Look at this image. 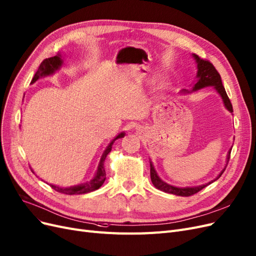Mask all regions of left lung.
Returning a JSON list of instances; mask_svg holds the SVG:
<instances>
[{"instance_id": "obj_1", "label": "left lung", "mask_w": 256, "mask_h": 256, "mask_svg": "<svg viewBox=\"0 0 256 256\" xmlns=\"http://www.w3.org/2000/svg\"><path fill=\"white\" fill-rule=\"evenodd\" d=\"M192 56L194 59H195L196 64H197V75H196L197 80H196L195 84H194V86H192V91L183 90V91H181V93H192V92L198 91L200 89H204V88H206V86H214V89L220 95V98H222L226 109L228 111L233 112L232 104H231L230 100H228V98L226 92L224 90V86H222V77H220L219 73L217 72V70L214 68V66L210 62V61L201 59V58H199V56H197L195 54H192ZM231 150H232V148L228 149V154H226V164H228V160H230ZM226 164L224 166V168L219 172V174L217 176L216 179L213 180V181H210V182L206 183V184H202V185H198V186L178 188V186H174V185H170L168 183L164 182L160 177H158V174H156L154 167V164L150 161V179H152V184L154 185V186L158 190H162L164 192L172 194V195H176V196L188 197V196L194 195V194L198 192L202 188H204L206 185L213 183L214 181L219 179L220 176H222L224 174V172L226 170Z\"/></svg>"}]
</instances>
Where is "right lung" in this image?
I'll list each match as a JSON object with an SVG mask.
<instances>
[{
  "instance_id": "1",
  "label": "right lung",
  "mask_w": 256,
  "mask_h": 256,
  "mask_svg": "<svg viewBox=\"0 0 256 256\" xmlns=\"http://www.w3.org/2000/svg\"><path fill=\"white\" fill-rule=\"evenodd\" d=\"M62 64H64V59H62V56H61L60 52H58V54L54 57H50V58L44 59L41 62L40 66L38 68V71L36 72L34 78L32 79L30 84H34L37 80H39L40 78H44L46 76L52 75L56 71H58L61 66H62ZM125 134H126L124 131L120 132V134H118L116 138H114L109 143V145L106 147L104 152H102V158L100 160L98 170H96L94 177L90 181L77 184V185H73V186H68V188H61L55 184H50V186L55 190H57L59 192H62V194H66V195H80V194H86V192L98 190L106 180V172H104V167L106 158H107L108 154L111 152L113 143L116 142L118 138H124Z\"/></svg>"
}]
</instances>
